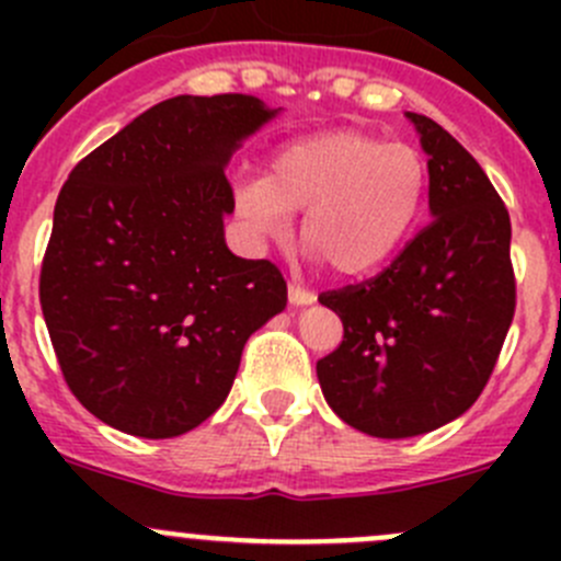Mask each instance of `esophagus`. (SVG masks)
<instances>
[{
    "instance_id": "1",
    "label": "esophagus",
    "mask_w": 561,
    "mask_h": 561,
    "mask_svg": "<svg viewBox=\"0 0 561 561\" xmlns=\"http://www.w3.org/2000/svg\"><path fill=\"white\" fill-rule=\"evenodd\" d=\"M287 298H290L293 307H309V304L317 301L312 290H304V287L298 285H287Z\"/></svg>"
}]
</instances>
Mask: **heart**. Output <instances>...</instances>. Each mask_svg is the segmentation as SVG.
Returning <instances> with one entry per match:
<instances>
[{
	"mask_svg": "<svg viewBox=\"0 0 561 561\" xmlns=\"http://www.w3.org/2000/svg\"><path fill=\"white\" fill-rule=\"evenodd\" d=\"M428 168L421 151L371 133L336 129L276 151L265 179L236 190V214L257 241H287L304 211L301 239L339 276L390 263L421 219Z\"/></svg>",
	"mask_w": 561,
	"mask_h": 561,
	"instance_id": "b5f03b06",
	"label": "heart"
}]
</instances>
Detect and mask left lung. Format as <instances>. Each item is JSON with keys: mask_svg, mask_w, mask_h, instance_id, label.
<instances>
[{"mask_svg": "<svg viewBox=\"0 0 561 561\" xmlns=\"http://www.w3.org/2000/svg\"><path fill=\"white\" fill-rule=\"evenodd\" d=\"M428 154L432 222L375 279L322 293L344 339L317 360L328 407L380 439L434 432L474 404L516 312L511 217L461 144L407 113Z\"/></svg>", "mask_w": 561, "mask_h": 561, "instance_id": "left-lung-1", "label": "left lung"}]
</instances>
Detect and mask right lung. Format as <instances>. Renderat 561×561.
<instances>
[{"instance_id":"obj_1","label":"right lung","mask_w":561,"mask_h":561,"mask_svg":"<svg viewBox=\"0 0 561 561\" xmlns=\"http://www.w3.org/2000/svg\"><path fill=\"white\" fill-rule=\"evenodd\" d=\"M279 111L252 94H179L61 186L39 304L67 386L107 426L146 439L201 426L247 339L287 307L279 268L225 244V168Z\"/></svg>"}]
</instances>
